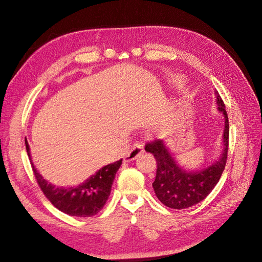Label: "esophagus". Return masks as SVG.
<instances>
[{"instance_id":"1","label":"esophagus","mask_w":262,"mask_h":262,"mask_svg":"<svg viewBox=\"0 0 262 262\" xmlns=\"http://www.w3.org/2000/svg\"><path fill=\"white\" fill-rule=\"evenodd\" d=\"M142 153H143V144L140 143V142H138V143H134L133 146L131 147V149L129 150L128 153H126V155L124 156L123 161L124 162H132L136 160L137 157H139Z\"/></svg>"}]
</instances>
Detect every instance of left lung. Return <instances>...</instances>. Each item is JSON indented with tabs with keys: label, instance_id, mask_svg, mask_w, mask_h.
<instances>
[{
	"label": "left lung",
	"instance_id": "obj_1",
	"mask_svg": "<svg viewBox=\"0 0 262 262\" xmlns=\"http://www.w3.org/2000/svg\"><path fill=\"white\" fill-rule=\"evenodd\" d=\"M217 110L225 119L221 155L217 160L205 168L186 170L171 155L163 140L158 139L145 145L146 152L152 153L157 163L156 177L153 188L156 196L163 204L171 209H187L201 202L209 195L219 182L223 172L228 150V117L225 105L215 92Z\"/></svg>",
	"mask_w": 262,
	"mask_h": 262
}]
</instances>
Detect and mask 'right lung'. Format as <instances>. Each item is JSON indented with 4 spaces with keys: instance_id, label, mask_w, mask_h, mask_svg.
<instances>
[{
    "instance_id": "right-lung-1",
    "label": "right lung",
    "mask_w": 262,
    "mask_h": 262,
    "mask_svg": "<svg viewBox=\"0 0 262 262\" xmlns=\"http://www.w3.org/2000/svg\"><path fill=\"white\" fill-rule=\"evenodd\" d=\"M26 150L31 168L42 192L55 208L71 216L89 217L97 214L106 204L112 191L116 172L120 168L122 160L100 168L78 186L55 187L43 179L31 161L30 149L25 140Z\"/></svg>"
}]
</instances>
